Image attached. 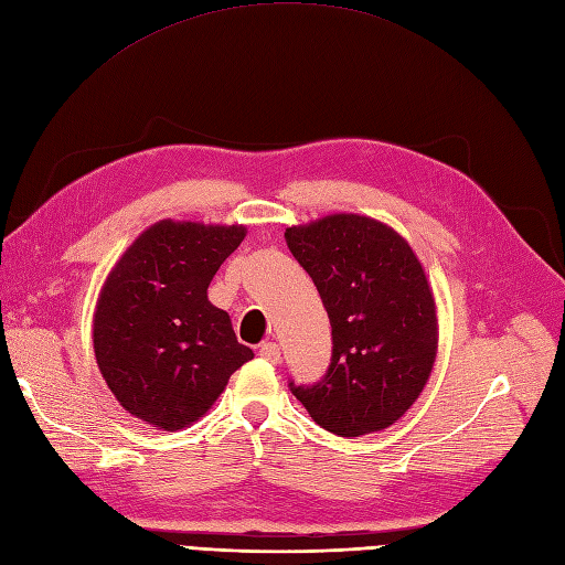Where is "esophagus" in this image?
Segmentation results:
<instances>
[{"label":"esophagus","instance_id":"esophagus-1","mask_svg":"<svg viewBox=\"0 0 565 565\" xmlns=\"http://www.w3.org/2000/svg\"><path fill=\"white\" fill-rule=\"evenodd\" d=\"M260 356L269 363H279L281 361V350L277 342H263L260 344Z\"/></svg>","mask_w":565,"mask_h":565}]
</instances>
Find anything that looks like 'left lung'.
Wrapping results in <instances>:
<instances>
[{
	"mask_svg": "<svg viewBox=\"0 0 565 565\" xmlns=\"http://www.w3.org/2000/svg\"><path fill=\"white\" fill-rule=\"evenodd\" d=\"M331 319V366L290 392L338 436L387 429L425 390L439 326L425 269L402 234L356 213L286 227Z\"/></svg>",
	"mask_w": 565,
	"mask_h": 565,
	"instance_id": "1",
	"label": "left lung"
}]
</instances>
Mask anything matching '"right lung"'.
I'll use <instances>...</instances> for the list:
<instances>
[{
	"mask_svg": "<svg viewBox=\"0 0 565 565\" xmlns=\"http://www.w3.org/2000/svg\"><path fill=\"white\" fill-rule=\"evenodd\" d=\"M244 236V225L159 221L107 275L94 352L107 387L138 420L163 431L196 423L253 359L206 294Z\"/></svg>",
	"mask_w": 565,
	"mask_h": 565,
	"instance_id": "right-lung-1",
	"label": "right lung"
}]
</instances>
